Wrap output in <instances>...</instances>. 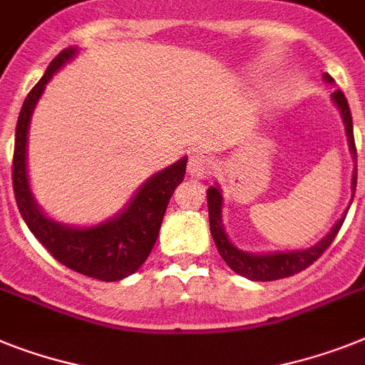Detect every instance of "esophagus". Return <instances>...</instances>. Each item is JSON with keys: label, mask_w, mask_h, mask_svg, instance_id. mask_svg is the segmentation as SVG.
<instances>
[{"label": "esophagus", "mask_w": 365, "mask_h": 365, "mask_svg": "<svg viewBox=\"0 0 365 365\" xmlns=\"http://www.w3.org/2000/svg\"><path fill=\"white\" fill-rule=\"evenodd\" d=\"M210 171H212V160H210L209 156L203 155V153H195V155L190 156L188 175L201 179V177L210 175Z\"/></svg>", "instance_id": "esophagus-1"}]
</instances>
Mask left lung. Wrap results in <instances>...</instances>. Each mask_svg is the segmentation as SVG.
Here are the masks:
<instances>
[{"label": "left lung", "mask_w": 365, "mask_h": 365, "mask_svg": "<svg viewBox=\"0 0 365 365\" xmlns=\"http://www.w3.org/2000/svg\"><path fill=\"white\" fill-rule=\"evenodd\" d=\"M324 80L334 81L332 76L324 74ZM334 102L338 104L339 111H341L343 121H345V130L349 135V147L351 153L356 160V145H354V134H352V117L349 102L343 95V91L334 93ZM356 190V168H354V175H352V192ZM207 201H209V222H210V233L216 242L220 255L224 259L227 267L235 270L237 274L244 276V278L254 279V282H272V279H282L294 276V274L302 272L313 264V261H317L321 255L324 254V250L334 242L336 235L341 230L343 222H345V215L338 220V224L334 225L332 231L324 237L319 244H315L313 248L304 250V252H287V254H267V255H254L246 254L242 250L235 248L230 242L227 235L224 233L222 227V194L220 190L210 186L207 190Z\"/></svg>", "instance_id": "left-lung-1"}]
</instances>
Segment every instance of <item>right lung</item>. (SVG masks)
<instances>
[{
	"mask_svg": "<svg viewBox=\"0 0 365 365\" xmlns=\"http://www.w3.org/2000/svg\"><path fill=\"white\" fill-rule=\"evenodd\" d=\"M76 53V48H67L57 53L48 65L44 76L27 93L16 123L13 156V188L16 205L29 231L38 242L63 263L65 267L101 282H117L140 269L149 257L160 231L165 209L173 195V190L180 185L186 173V160L182 158L168 170L150 177L138 190L121 216L106 224L95 225L89 230H76L53 222L42 215L33 201L26 173V143L27 128L33 108L41 98L53 72Z\"/></svg>",
	"mask_w": 365,
	"mask_h": 365,
	"instance_id": "1",
	"label": "right lung"
}]
</instances>
